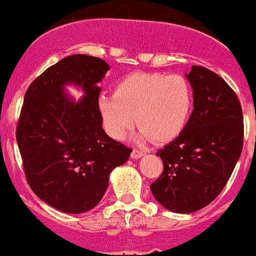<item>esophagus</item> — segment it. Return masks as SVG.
Here are the masks:
<instances>
[{"label": "esophagus", "mask_w": 256, "mask_h": 256, "mask_svg": "<svg viewBox=\"0 0 256 256\" xmlns=\"http://www.w3.org/2000/svg\"><path fill=\"white\" fill-rule=\"evenodd\" d=\"M145 155V152L144 151H140V150H136V148H134L132 152H131V158H140L141 156Z\"/></svg>", "instance_id": "obj_1"}]
</instances>
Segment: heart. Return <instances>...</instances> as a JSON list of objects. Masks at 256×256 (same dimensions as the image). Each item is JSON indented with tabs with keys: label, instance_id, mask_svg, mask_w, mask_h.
I'll return each mask as SVG.
<instances>
[{
	"label": "heart",
	"instance_id": "obj_1",
	"mask_svg": "<svg viewBox=\"0 0 256 256\" xmlns=\"http://www.w3.org/2000/svg\"><path fill=\"white\" fill-rule=\"evenodd\" d=\"M192 101V90L184 76L134 74L116 84L114 96H101L98 105L111 138L122 140L136 120L140 140L165 144L186 128Z\"/></svg>",
	"mask_w": 256,
	"mask_h": 256
}]
</instances>
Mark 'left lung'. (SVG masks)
<instances>
[{
	"instance_id": "left-lung-1",
	"label": "left lung",
	"mask_w": 256,
	"mask_h": 256,
	"mask_svg": "<svg viewBox=\"0 0 256 256\" xmlns=\"http://www.w3.org/2000/svg\"><path fill=\"white\" fill-rule=\"evenodd\" d=\"M186 78L194 110L182 132L156 152L164 171L150 185L156 202L178 214L198 212L222 192L244 138L242 106L232 88L202 66H191Z\"/></svg>"
}]
</instances>
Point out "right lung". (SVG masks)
<instances>
[{
	"label": "right lung",
	"instance_id": "obj_1",
	"mask_svg": "<svg viewBox=\"0 0 256 256\" xmlns=\"http://www.w3.org/2000/svg\"><path fill=\"white\" fill-rule=\"evenodd\" d=\"M110 66L98 57L72 54L47 68L27 88L16 138L34 194L54 209L81 214L95 208L111 171L131 148L106 135L98 95ZM81 88L76 102L66 86Z\"/></svg>",
	"mask_w": 256,
	"mask_h": 256
}]
</instances>
